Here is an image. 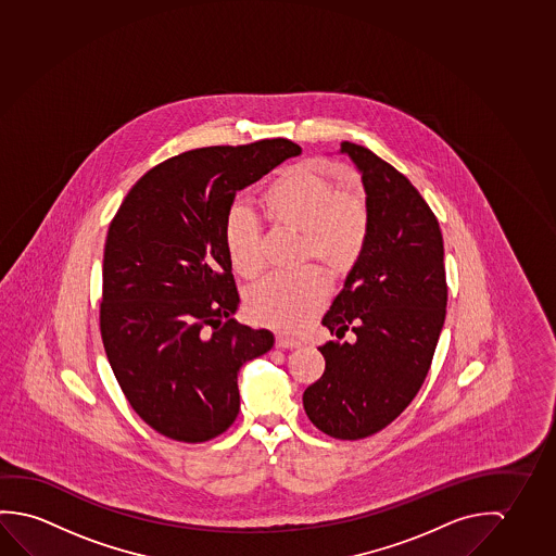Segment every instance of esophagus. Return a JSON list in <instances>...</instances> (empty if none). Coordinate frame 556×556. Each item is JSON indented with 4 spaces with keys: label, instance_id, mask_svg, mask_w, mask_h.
Wrapping results in <instances>:
<instances>
[{
    "label": "esophagus",
    "instance_id": "obj_1",
    "mask_svg": "<svg viewBox=\"0 0 556 556\" xmlns=\"http://www.w3.org/2000/svg\"><path fill=\"white\" fill-rule=\"evenodd\" d=\"M300 345L298 340H291V338H286V336H276V348H280V350H295Z\"/></svg>",
    "mask_w": 556,
    "mask_h": 556
}]
</instances>
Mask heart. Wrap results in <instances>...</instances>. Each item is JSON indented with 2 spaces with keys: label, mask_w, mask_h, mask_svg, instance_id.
<instances>
[{
  "label": "heart",
  "mask_w": 556,
  "mask_h": 556,
  "mask_svg": "<svg viewBox=\"0 0 556 556\" xmlns=\"http://www.w3.org/2000/svg\"><path fill=\"white\" fill-rule=\"evenodd\" d=\"M266 218L278 228L301 233L300 263L317 261L342 278L359 263L370 231L367 199L315 166H295L276 177L261 194ZM224 243L233 270L253 280L263 273V229L255 214L233 206L224 220ZM328 283L317 266L276 274L248 291L249 318L283 332L303 327L327 300Z\"/></svg>",
  "instance_id": "1"
}]
</instances>
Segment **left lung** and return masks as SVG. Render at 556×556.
<instances>
[{
  "label": "left lung",
  "mask_w": 556,
  "mask_h": 556,
  "mask_svg": "<svg viewBox=\"0 0 556 556\" xmlns=\"http://www.w3.org/2000/svg\"><path fill=\"white\" fill-rule=\"evenodd\" d=\"M362 172L370 208L367 248L323 325L325 372L303 392L311 424L357 441L382 431L417 396L439 344L448 286L441 226L404 174L365 147L342 142Z\"/></svg>",
  "instance_id": "left-lung-1"
}]
</instances>
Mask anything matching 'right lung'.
Listing matches in <instances>:
<instances>
[{
  "mask_svg": "<svg viewBox=\"0 0 556 556\" xmlns=\"http://www.w3.org/2000/svg\"><path fill=\"white\" fill-rule=\"evenodd\" d=\"M288 139L187 150L131 187L108 228L100 334L127 402L172 441H211L236 421L238 372L274 345L236 323L224 220L233 197L283 160Z\"/></svg>",
  "mask_w": 556,
  "mask_h": 556,
  "instance_id": "right-lung-1",
  "label": "right lung"
}]
</instances>
